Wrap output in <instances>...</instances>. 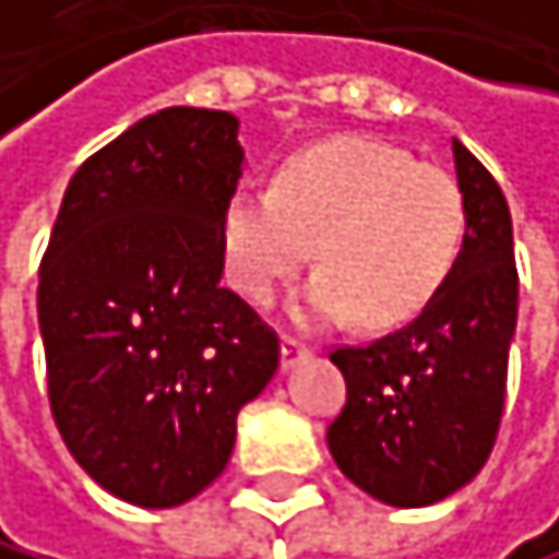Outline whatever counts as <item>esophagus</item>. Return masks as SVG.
I'll list each match as a JSON object with an SVG mask.
<instances>
[{
    "instance_id": "esophagus-1",
    "label": "esophagus",
    "mask_w": 559,
    "mask_h": 559,
    "mask_svg": "<svg viewBox=\"0 0 559 559\" xmlns=\"http://www.w3.org/2000/svg\"><path fill=\"white\" fill-rule=\"evenodd\" d=\"M312 350L306 347V343L302 340H295V336H285L282 340V367H285V371H288V367H295L298 360H306Z\"/></svg>"
}]
</instances>
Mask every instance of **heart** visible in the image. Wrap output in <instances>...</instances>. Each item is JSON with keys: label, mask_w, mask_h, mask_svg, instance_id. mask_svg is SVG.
<instances>
[{"label": "heart", "mask_w": 559, "mask_h": 559, "mask_svg": "<svg viewBox=\"0 0 559 559\" xmlns=\"http://www.w3.org/2000/svg\"><path fill=\"white\" fill-rule=\"evenodd\" d=\"M467 202L456 178L371 136H336L292 154L274 188L226 202L219 247L229 285L267 306L312 257L298 316L399 326L440 295L464 243Z\"/></svg>", "instance_id": "1"}]
</instances>
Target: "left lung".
<instances>
[{
	"label": "left lung",
	"instance_id": "8db88e82",
	"mask_svg": "<svg viewBox=\"0 0 559 559\" xmlns=\"http://www.w3.org/2000/svg\"><path fill=\"white\" fill-rule=\"evenodd\" d=\"M467 229L440 295L364 347H336L347 405L326 429L336 467L384 506L443 501L485 467L506 408L519 312L512 216L498 181L453 140Z\"/></svg>",
	"mask_w": 559,
	"mask_h": 559
}]
</instances>
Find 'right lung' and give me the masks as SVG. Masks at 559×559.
Returning <instances> with one entry per match:
<instances>
[{
    "label": "right lung",
    "mask_w": 559,
    "mask_h": 559,
    "mask_svg": "<svg viewBox=\"0 0 559 559\" xmlns=\"http://www.w3.org/2000/svg\"><path fill=\"white\" fill-rule=\"evenodd\" d=\"M240 119L171 106L74 171L40 261L53 423L95 485L175 509L223 474L277 333L219 285Z\"/></svg>",
    "instance_id": "add662e5"
}]
</instances>
